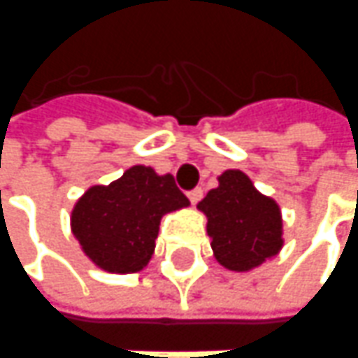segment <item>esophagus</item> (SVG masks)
<instances>
[{"label": "esophagus", "mask_w": 358, "mask_h": 358, "mask_svg": "<svg viewBox=\"0 0 358 358\" xmlns=\"http://www.w3.org/2000/svg\"><path fill=\"white\" fill-rule=\"evenodd\" d=\"M187 196H189V201H191V203L196 204L201 199H203V189H201V187H196V189H193V191H189Z\"/></svg>", "instance_id": "1"}]
</instances>
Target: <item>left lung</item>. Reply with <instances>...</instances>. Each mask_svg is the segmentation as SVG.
<instances>
[{
	"label": "left lung",
	"mask_w": 358,
	"mask_h": 358,
	"mask_svg": "<svg viewBox=\"0 0 358 358\" xmlns=\"http://www.w3.org/2000/svg\"><path fill=\"white\" fill-rule=\"evenodd\" d=\"M206 216L214 257L230 271H251L282 248V218L278 204L261 194L240 169L218 177V187L199 203Z\"/></svg>",
	"instance_id": "left-lung-1"
}]
</instances>
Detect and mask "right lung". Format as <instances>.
Returning <instances> with one entry per match:
<instances>
[{
    "label": "right lung",
    "instance_id": "obj_1",
    "mask_svg": "<svg viewBox=\"0 0 358 358\" xmlns=\"http://www.w3.org/2000/svg\"><path fill=\"white\" fill-rule=\"evenodd\" d=\"M189 206L173 175L134 165L110 185L87 189L71 210V231L103 271L138 273L155 248L162 216Z\"/></svg>",
    "mask_w": 358,
    "mask_h": 358
}]
</instances>
